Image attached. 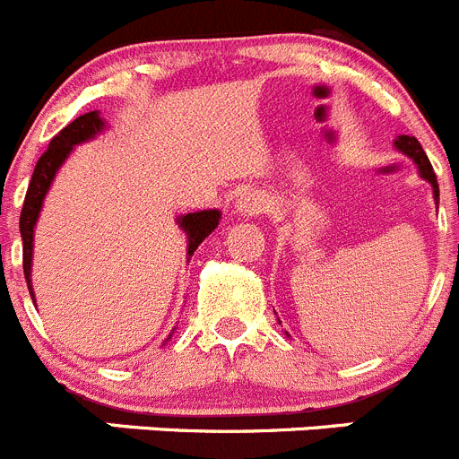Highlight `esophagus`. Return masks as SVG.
Instances as JSON below:
<instances>
[{
    "instance_id": "1",
    "label": "esophagus",
    "mask_w": 459,
    "mask_h": 459,
    "mask_svg": "<svg viewBox=\"0 0 459 459\" xmlns=\"http://www.w3.org/2000/svg\"><path fill=\"white\" fill-rule=\"evenodd\" d=\"M238 210L239 212H244V215H260L263 212V201L255 199V196H239L238 199Z\"/></svg>"
}]
</instances>
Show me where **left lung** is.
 I'll return each mask as SVG.
<instances>
[{
    "instance_id": "8db88e82",
    "label": "left lung",
    "mask_w": 459,
    "mask_h": 459,
    "mask_svg": "<svg viewBox=\"0 0 459 459\" xmlns=\"http://www.w3.org/2000/svg\"><path fill=\"white\" fill-rule=\"evenodd\" d=\"M394 144H396V147L401 149V152H403L405 156H410L414 162H417L419 171H421V177L426 178V181L432 186V192H435V199H439V186H437L435 169H432L430 160H428L426 152H423V149H421L419 140L417 138H410V135H401V138H398Z\"/></svg>"
}]
</instances>
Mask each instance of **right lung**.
<instances>
[{
	"label": "right lung",
	"mask_w": 459,
	"mask_h": 459,
	"mask_svg": "<svg viewBox=\"0 0 459 459\" xmlns=\"http://www.w3.org/2000/svg\"><path fill=\"white\" fill-rule=\"evenodd\" d=\"M104 122L97 115V110L92 113H85L81 117H76L74 122L67 124L58 135H54L47 147V152L38 158L36 169H33L31 183H29L27 196H24L22 215H20V233H22V267H24V278H27L29 292H31V254H33V226H36L38 212L42 208V199H45L47 190H49L51 181L56 177V169L63 165V160L67 158V153L72 152V147L79 143H85L100 133ZM220 210H201V212H187L186 217L178 220L181 229L187 233V254H195L196 247L208 238L212 230L220 224ZM33 299V292H31Z\"/></svg>",
	"instance_id": "obj_1"
}]
</instances>
